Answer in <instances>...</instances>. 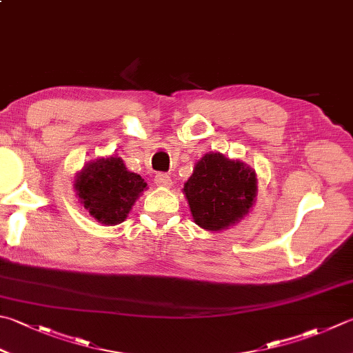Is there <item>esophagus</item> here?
Instances as JSON below:
<instances>
[{
	"label": "esophagus",
	"mask_w": 353,
	"mask_h": 353,
	"mask_svg": "<svg viewBox=\"0 0 353 353\" xmlns=\"http://www.w3.org/2000/svg\"><path fill=\"white\" fill-rule=\"evenodd\" d=\"M155 183L159 188H170L172 185V178L168 174H163V172H159V174L155 175Z\"/></svg>",
	"instance_id": "esophagus-1"
}]
</instances>
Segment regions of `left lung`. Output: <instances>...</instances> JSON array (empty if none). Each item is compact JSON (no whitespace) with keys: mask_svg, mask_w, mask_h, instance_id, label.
I'll list each match as a JSON object with an SVG mask.
<instances>
[{"mask_svg":"<svg viewBox=\"0 0 353 353\" xmlns=\"http://www.w3.org/2000/svg\"><path fill=\"white\" fill-rule=\"evenodd\" d=\"M256 178L243 163L221 154H205L184 184L192 216L208 230H221L241 219L252 208Z\"/></svg>","mask_w":353,"mask_h":353,"instance_id":"8db88e82","label":"left lung"}]
</instances>
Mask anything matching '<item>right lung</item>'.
Instances as JSON below:
<instances>
[{"label":"right lung","instance_id":"1","mask_svg":"<svg viewBox=\"0 0 353 353\" xmlns=\"http://www.w3.org/2000/svg\"><path fill=\"white\" fill-rule=\"evenodd\" d=\"M75 189L92 216L114 225L124 221L145 183L125 169L121 158L110 157L85 165L77 178Z\"/></svg>","mask_w":353,"mask_h":353}]
</instances>
